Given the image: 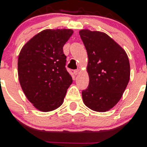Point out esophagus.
I'll list each match as a JSON object with an SVG mask.
<instances>
[{
	"mask_svg": "<svg viewBox=\"0 0 147 147\" xmlns=\"http://www.w3.org/2000/svg\"><path fill=\"white\" fill-rule=\"evenodd\" d=\"M79 72V69H77V70H74V74H75V75H78Z\"/></svg>",
	"mask_w": 147,
	"mask_h": 147,
	"instance_id": "obj_1",
	"label": "esophagus"
}]
</instances>
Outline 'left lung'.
<instances>
[{
	"label": "left lung",
	"mask_w": 147,
	"mask_h": 147,
	"mask_svg": "<svg viewBox=\"0 0 147 147\" xmlns=\"http://www.w3.org/2000/svg\"><path fill=\"white\" fill-rule=\"evenodd\" d=\"M86 49L89 77L88 88L82 91L83 102L97 112H106L120 100L130 79V63L125 50L106 33L79 31Z\"/></svg>",
	"instance_id": "8db88e82"
}]
</instances>
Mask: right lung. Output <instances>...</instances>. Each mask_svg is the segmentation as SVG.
Segmentation results:
<instances>
[{
  "mask_svg": "<svg viewBox=\"0 0 147 147\" xmlns=\"http://www.w3.org/2000/svg\"><path fill=\"white\" fill-rule=\"evenodd\" d=\"M73 34L71 29L44 30L22 48L18 75L25 95L42 112L58 109L72 83L65 69L63 47Z\"/></svg>",
  "mask_w": 147,
  "mask_h": 147,
  "instance_id": "add662e5",
  "label": "right lung"
}]
</instances>
